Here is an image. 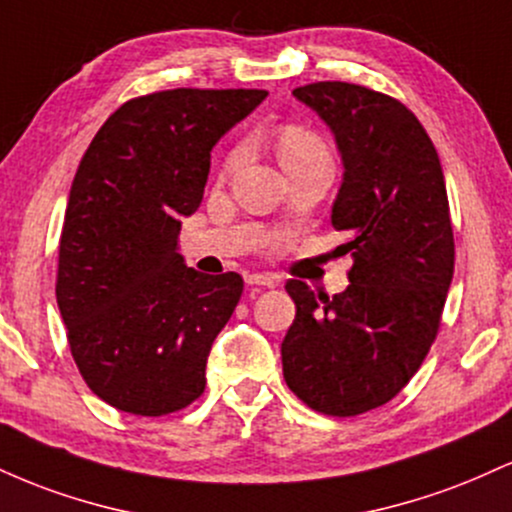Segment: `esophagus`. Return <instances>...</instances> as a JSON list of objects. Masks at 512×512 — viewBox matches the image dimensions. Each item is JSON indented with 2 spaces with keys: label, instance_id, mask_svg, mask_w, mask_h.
Returning <instances> with one entry per match:
<instances>
[{
  "label": "esophagus",
  "instance_id": "1",
  "mask_svg": "<svg viewBox=\"0 0 512 512\" xmlns=\"http://www.w3.org/2000/svg\"><path fill=\"white\" fill-rule=\"evenodd\" d=\"M245 284H248V286H264V289H274L279 281H276L274 276H269V274H248V276H245Z\"/></svg>",
  "mask_w": 512,
  "mask_h": 512
}]
</instances>
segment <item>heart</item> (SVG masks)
<instances>
[{"instance_id":"1","label":"heart","mask_w":512,"mask_h":512,"mask_svg":"<svg viewBox=\"0 0 512 512\" xmlns=\"http://www.w3.org/2000/svg\"><path fill=\"white\" fill-rule=\"evenodd\" d=\"M274 151L279 156V163L284 166V170H289L298 163L308 161L313 156H325L327 146L322 142V137L317 132H313L310 127L305 125H296V122H289V125H281L274 129ZM245 158V146L236 144L226 156H223L221 170L226 175H231Z\"/></svg>"}]
</instances>
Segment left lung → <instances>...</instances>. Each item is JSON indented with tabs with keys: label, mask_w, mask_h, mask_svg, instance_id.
I'll return each mask as SVG.
<instances>
[{
	"label": "left lung",
	"mask_w": 512,
	"mask_h": 512,
	"mask_svg": "<svg viewBox=\"0 0 512 512\" xmlns=\"http://www.w3.org/2000/svg\"><path fill=\"white\" fill-rule=\"evenodd\" d=\"M330 125L344 161L332 207L354 264L344 293L286 281L296 320L284 380L310 409L358 416L402 392L436 342L455 272L448 190L431 137L404 103L346 81L293 91Z\"/></svg>",
	"instance_id": "left-lung-1"
}]
</instances>
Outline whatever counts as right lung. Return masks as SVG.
I'll list each match as a JSON object with an SVG mask.
<instances>
[{"instance_id":"right-lung-1","label":"right lung","mask_w":512,"mask_h":512,"mask_svg":"<svg viewBox=\"0 0 512 512\" xmlns=\"http://www.w3.org/2000/svg\"><path fill=\"white\" fill-rule=\"evenodd\" d=\"M262 88H170L122 103L88 144L57 255V305L81 378L110 407L166 416L202 397L216 334L243 293L236 272L185 267L211 149Z\"/></svg>"}]
</instances>
